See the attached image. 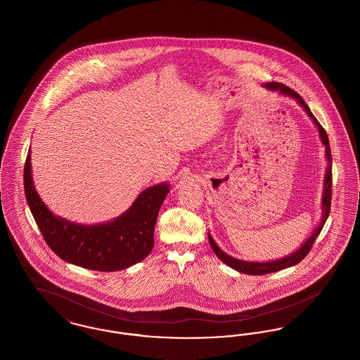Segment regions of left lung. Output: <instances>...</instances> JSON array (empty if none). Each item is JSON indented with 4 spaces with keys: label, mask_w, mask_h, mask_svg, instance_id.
Segmentation results:
<instances>
[{
    "label": "left lung",
    "mask_w": 360,
    "mask_h": 360,
    "mask_svg": "<svg viewBox=\"0 0 360 360\" xmlns=\"http://www.w3.org/2000/svg\"><path fill=\"white\" fill-rule=\"evenodd\" d=\"M267 89L270 90H278L279 93L285 94V96H289L295 98L300 105L305 109V112L310 116V119L314 121V124L317 125L319 128V134L320 137L326 146V159H328V172L326 175V188H324V197H323V219H321V223L319 225V228H316V231L313 232V235L309 238L305 244L298 250L295 251L294 254H291L289 257H282V259H278L274 262H266V263H255V262H244V260H239V259H235V257H229L226 255L225 252H223L219 245L214 243V240L212 239L210 235H207L209 238V243L212 245V250L214 251V254L217 255V257L224 262L226 266H229L231 269H235L236 271L240 273H244V274L248 275H264L270 274V273H275V271H279V270H283V269H288L291 266H295L297 263H300L304 257L308 255L313 247V243L316 238L320 235L324 224H326V219L329 216V212H330V200H332V155H330V147H329V140H328V135H326V129L321 127V124L317 121V119L313 116V113L310 112L308 105L302 100V97L294 91L290 87H288L283 84H279V82H269L266 84Z\"/></svg>",
    "instance_id": "1"
}]
</instances>
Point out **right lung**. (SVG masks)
<instances>
[{"instance_id":"right-lung-1","label":"right lung","mask_w":360,"mask_h":360,"mask_svg":"<svg viewBox=\"0 0 360 360\" xmlns=\"http://www.w3.org/2000/svg\"><path fill=\"white\" fill-rule=\"evenodd\" d=\"M31 172L28 154L24 166L28 205L47 245L65 262L94 271H119L141 262L153 251L155 223L169 193L167 184L144 190L116 220L89 226L55 217L36 193Z\"/></svg>"}]
</instances>
